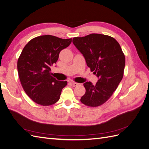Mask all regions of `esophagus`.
<instances>
[{"mask_svg": "<svg viewBox=\"0 0 149 149\" xmlns=\"http://www.w3.org/2000/svg\"><path fill=\"white\" fill-rule=\"evenodd\" d=\"M70 84L73 86H74V87H75V86H78L79 84L78 83H75V82H71L70 83Z\"/></svg>", "mask_w": 149, "mask_h": 149, "instance_id": "34e87169", "label": "esophagus"}]
</instances>
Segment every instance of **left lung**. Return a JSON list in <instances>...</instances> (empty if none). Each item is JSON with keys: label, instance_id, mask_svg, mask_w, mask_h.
I'll return each mask as SVG.
<instances>
[{"label": "left lung", "instance_id": "8db88e82", "mask_svg": "<svg viewBox=\"0 0 149 149\" xmlns=\"http://www.w3.org/2000/svg\"><path fill=\"white\" fill-rule=\"evenodd\" d=\"M73 43L99 78L94 85L84 83L86 93L80 101L89 107L100 106L109 100L123 78L124 54L116 40L108 35L91 33L74 37Z\"/></svg>", "mask_w": 149, "mask_h": 149}]
</instances>
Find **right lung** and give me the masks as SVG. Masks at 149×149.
Returning <instances> with one entry per match:
<instances>
[{
	"instance_id": "add662e5",
	"label": "right lung",
	"mask_w": 149,
	"mask_h": 149,
	"mask_svg": "<svg viewBox=\"0 0 149 149\" xmlns=\"http://www.w3.org/2000/svg\"><path fill=\"white\" fill-rule=\"evenodd\" d=\"M71 40L42 35L31 39L24 48L17 61L18 73L25 92L35 102L50 106L60 100L67 81L53 78L50 67Z\"/></svg>"
}]
</instances>
